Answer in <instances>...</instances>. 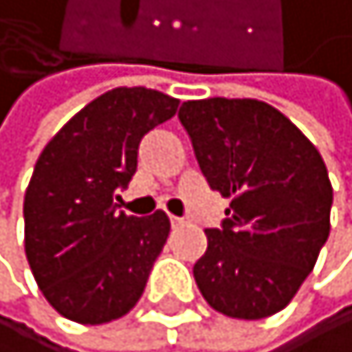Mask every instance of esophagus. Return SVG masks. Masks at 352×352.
Returning <instances> with one entry per match:
<instances>
[{
    "mask_svg": "<svg viewBox=\"0 0 352 352\" xmlns=\"http://www.w3.org/2000/svg\"><path fill=\"white\" fill-rule=\"evenodd\" d=\"M171 226H174V228H178V226H183V223H187L185 219H183V217H171Z\"/></svg>",
    "mask_w": 352,
    "mask_h": 352,
    "instance_id": "esophagus-1",
    "label": "esophagus"
}]
</instances>
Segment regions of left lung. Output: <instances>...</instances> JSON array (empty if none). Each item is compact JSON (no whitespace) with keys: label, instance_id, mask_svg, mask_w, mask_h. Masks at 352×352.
I'll return each instance as SVG.
<instances>
[{"label":"left lung","instance_id":"8db88e82","mask_svg":"<svg viewBox=\"0 0 352 352\" xmlns=\"http://www.w3.org/2000/svg\"><path fill=\"white\" fill-rule=\"evenodd\" d=\"M178 120L208 185L230 199L194 265L201 294L232 319L280 312L330 235L326 162L280 110L258 99L185 101Z\"/></svg>","mask_w":352,"mask_h":352}]
</instances>
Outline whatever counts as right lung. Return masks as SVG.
Here are the masks:
<instances>
[{"mask_svg":"<svg viewBox=\"0 0 352 352\" xmlns=\"http://www.w3.org/2000/svg\"><path fill=\"white\" fill-rule=\"evenodd\" d=\"M178 99L115 87L56 133L24 194V251L40 292L65 319L99 326L131 312L169 237V217L126 214L115 201L138 148Z\"/></svg>","mask_w":352,"mask_h":352,"instance_id":"obj_1","label":"right lung"}]
</instances>
